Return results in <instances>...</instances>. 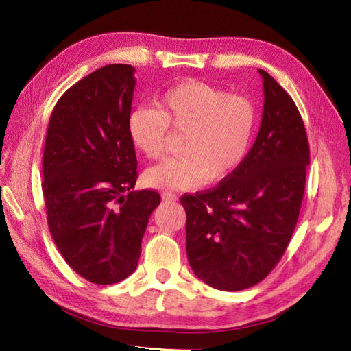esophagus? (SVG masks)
<instances>
[{"mask_svg": "<svg viewBox=\"0 0 351 351\" xmlns=\"http://www.w3.org/2000/svg\"><path fill=\"white\" fill-rule=\"evenodd\" d=\"M161 199L164 200V202H176L178 200L176 195H173V193H162Z\"/></svg>", "mask_w": 351, "mask_h": 351, "instance_id": "1", "label": "esophagus"}]
</instances>
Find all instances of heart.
Masks as SVG:
<instances>
[{
    "instance_id": "heart-1",
    "label": "heart",
    "mask_w": 351,
    "mask_h": 351,
    "mask_svg": "<svg viewBox=\"0 0 351 351\" xmlns=\"http://www.w3.org/2000/svg\"><path fill=\"white\" fill-rule=\"evenodd\" d=\"M256 125L258 111L250 99L200 81L170 87L158 108L138 106L128 116L132 145L149 160L164 154L169 126L185 131L182 156L164 160L145 173L149 187L167 191L232 175L250 151Z\"/></svg>"
}]
</instances>
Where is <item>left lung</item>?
<instances>
[{
  "instance_id": "8db88e82",
  "label": "left lung",
  "mask_w": 351,
  "mask_h": 351,
  "mask_svg": "<svg viewBox=\"0 0 351 351\" xmlns=\"http://www.w3.org/2000/svg\"><path fill=\"white\" fill-rule=\"evenodd\" d=\"M259 75L263 121L245 160L217 187L181 197L191 270L221 291L256 285L279 263L299 220L306 182L303 119L278 81L263 69Z\"/></svg>"
}]
</instances>
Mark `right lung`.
<instances>
[{"instance_id": "right-lung-1", "label": "right lung", "mask_w": 351, "mask_h": 351, "mask_svg": "<svg viewBox=\"0 0 351 351\" xmlns=\"http://www.w3.org/2000/svg\"><path fill=\"white\" fill-rule=\"evenodd\" d=\"M134 72L130 64H108L80 80L56 104L45 140L49 232L72 270L98 285L134 273L149 217L160 205L156 191H134Z\"/></svg>"}]
</instances>
